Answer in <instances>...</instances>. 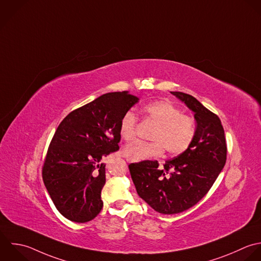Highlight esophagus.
<instances>
[{
  "label": "esophagus",
  "instance_id": "obj_1",
  "mask_svg": "<svg viewBox=\"0 0 261 261\" xmlns=\"http://www.w3.org/2000/svg\"><path fill=\"white\" fill-rule=\"evenodd\" d=\"M127 162H130V160H127Z\"/></svg>",
  "mask_w": 261,
  "mask_h": 261
}]
</instances>
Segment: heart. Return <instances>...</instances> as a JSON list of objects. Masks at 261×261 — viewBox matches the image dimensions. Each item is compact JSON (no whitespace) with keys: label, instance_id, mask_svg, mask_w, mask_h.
Listing matches in <instances>:
<instances>
[{"label":"heart","instance_id":"b5f03b06","mask_svg":"<svg viewBox=\"0 0 261 261\" xmlns=\"http://www.w3.org/2000/svg\"><path fill=\"white\" fill-rule=\"evenodd\" d=\"M145 117L154 123L151 142L135 141L123 148V154L133 162H140L160 156L164 150L171 155H178L191 145L196 127L194 120L183 115L180 109L167 100H158L143 108ZM137 118L131 111L121 119L119 133L123 140L131 141L135 137Z\"/></svg>","mask_w":261,"mask_h":261}]
</instances>
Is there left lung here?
I'll list each match as a JSON object with an SVG mask.
<instances>
[{
    "instance_id": "1",
    "label": "left lung",
    "mask_w": 261,
    "mask_h": 261,
    "mask_svg": "<svg viewBox=\"0 0 261 261\" xmlns=\"http://www.w3.org/2000/svg\"><path fill=\"white\" fill-rule=\"evenodd\" d=\"M194 113L195 137L187 150L169 160L129 166L138 195L155 212L182 213L201 200L210 191L227 160L225 131L220 118L187 93L171 92ZM171 172H170L169 171Z\"/></svg>"
}]
</instances>
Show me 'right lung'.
<instances>
[{"label":"right lung","mask_w":261,"mask_h":261,"mask_svg":"<svg viewBox=\"0 0 261 261\" xmlns=\"http://www.w3.org/2000/svg\"><path fill=\"white\" fill-rule=\"evenodd\" d=\"M139 98L110 92L71 112L59 125L42 168L44 186L57 210L75 223L101 211L106 184L103 158L119 149L120 122Z\"/></svg>","instance_id":"obj_1"}]
</instances>
